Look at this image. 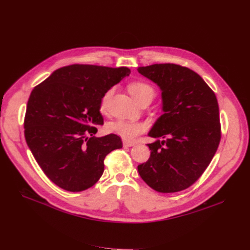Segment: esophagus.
I'll return each mask as SVG.
<instances>
[{
  "mask_svg": "<svg viewBox=\"0 0 250 250\" xmlns=\"http://www.w3.org/2000/svg\"><path fill=\"white\" fill-rule=\"evenodd\" d=\"M134 145H135V143H134V142H128V141H125V140H124V141H123V146H124L125 147L132 146Z\"/></svg>",
  "mask_w": 250,
  "mask_h": 250,
  "instance_id": "obj_1",
  "label": "esophagus"
}]
</instances>
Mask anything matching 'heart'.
<instances>
[{"mask_svg":"<svg viewBox=\"0 0 250 250\" xmlns=\"http://www.w3.org/2000/svg\"><path fill=\"white\" fill-rule=\"evenodd\" d=\"M128 91L130 95L135 98V101L139 104H142L145 101H153L156 96V89L152 86L149 83L142 81V80H135L131 81L128 86ZM114 92L113 88L107 89L104 95L102 96L101 104H99V109L101 111L104 112L107 109L108 104L110 102V98ZM108 129L113 132V134L118 135L125 140H135L139 135H141L143 131H145L146 126L140 123H134L128 121H118L108 125Z\"/></svg>","mask_w":250,"mask_h":250,"instance_id":"heart-1","label":"heart"}]
</instances>
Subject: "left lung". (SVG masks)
Instances as JSON below:
<instances>
[{
  "instance_id": "8db88e82",
  "label": "left lung",
  "mask_w": 250,
  "mask_h": 250,
  "mask_svg": "<svg viewBox=\"0 0 250 250\" xmlns=\"http://www.w3.org/2000/svg\"><path fill=\"white\" fill-rule=\"evenodd\" d=\"M138 71L160 86L162 114L148 136L149 159L138 166L146 184L160 193L183 191L202 176L221 140L219 106L214 91L195 71L173 63Z\"/></svg>"
}]
</instances>
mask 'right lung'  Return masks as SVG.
<instances>
[{
    "label": "right lung",
    "mask_w": 250,
    "mask_h": 250,
    "mask_svg": "<svg viewBox=\"0 0 250 250\" xmlns=\"http://www.w3.org/2000/svg\"><path fill=\"white\" fill-rule=\"evenodd\" d=\"M127 67L72 64L55 70L32 90L24 132L44 174L58 187L81 192L101 179L104 159L123 147L119 136L95 138L104 118V93L128 76Z\"/></svg>",
    "instance_id": "add662e5"
}]
</instances>
